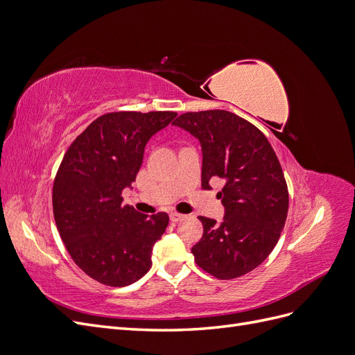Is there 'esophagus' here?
<instances>
[{
  "label": "esophagus",
  "instance_id": "obj_1",
  "mask_svg": "<svg viewBox=\"0 0 355 355\" xmlns=\"http://www.w3.org/2000/svg\"><path fill=\"white\" fill-rule=\"evenodd\" d=\"M187 218V214H182L178 211H171L170 213V220L171 222H179V220H184Z\"/></svg>",
  "mask_w": 355,
  "mask_h": 355
}]
</instances>
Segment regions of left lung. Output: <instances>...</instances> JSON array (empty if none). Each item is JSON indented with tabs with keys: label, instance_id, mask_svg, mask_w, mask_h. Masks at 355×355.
<instances>
[{
	"label": "left lung",
	"instance_id": "1",
	"mask_svg": "<svg viewBox=\"0 0 355 355\" xmlns=\"http://www.w3.org/2000/svg\"><path fill=\"white\" fill-rule=\"evenodd\" d=\"M196 136L202 149L201 188L223 180L218 192L222 223L200 216L202 237L192 247L197 265L220 280L259 266L278 243L288 210V191L271 144L244 118L228 111L185 112L175 123Z\"/></svg>",
	"mask_w": 355,
	"mask_h": 355
}]
</instances>
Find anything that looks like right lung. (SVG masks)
Listing matches in <instances>:
<instances>
[{"label":"right lung","mask_w":355,"mask_h":355,"mask_svg":"<svg viewBox=\"0 0 355 355\" xmlns=\"http://www.w3.org/2000/svg\"><path fill=\"white\" fill-rule=\"evenodd\" d=\"M176 112L103 114L75 137L53 184V214L72 261L93 280L124 287L153 265V247L168 214L153 216L123 206V189L142 166L149 137Z\"/></svg>","instance_id":"1"}]
</instances>
